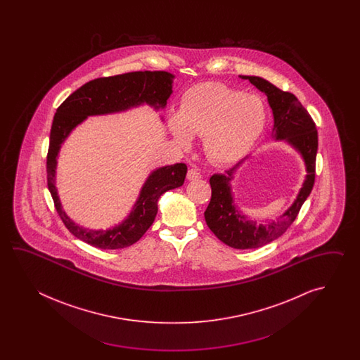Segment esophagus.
I'll list each match as a JSON object with an SVG mask.
<instances>
[{"label": "esophagus", "mask_w": 360, "mask_h": 360, "mask_svg": "<svg viewBox=\"0 0 360 360\" xmlns=\"http://www.w3.org/2000/svg\"><path fill=\"white\" fill-rule=\"evenodd\" d=\"M186 177H188V180H197V179H200L202 175H200L198 169H191L188 171Z\"/></svg>", "instance_id": "obj_1"}]
</instances>
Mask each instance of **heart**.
Returning a JSON list of instances; mask_svg holds the SVG:
<instances>
[{
    "label": "heart",
    "mask_w": 360,
    "mask_h": 360,
    "mask_svg": "<svg viewBox=\"0 0 360 360\" xmlns=\"http://www.w3.org/2000/svg\"><path fill=\"white\" fill-rule=\"evenodd\" d=\"M265 124L266 108L261 98L219 82L189 89L179 115L169 120L179 146H191V135L203 136L207 155L221 165L234 163L248 153Z\"/></svg>",
    "instance_id": "b5f03b06"
}]
</instances>
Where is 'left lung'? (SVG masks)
Instances as JSON below:
<instances>
[{
    "instance_id": "1",
    "label": "left lung",
    "mask_w": 360,
    "mask_h": 360,
    "mask_svg": "<svg viewBox=\"0 0 360 360\" xmlns=\"http://www.w3.org/2000/svg\"><path fill=\"white\" fill-rule=\"evenodd\" d=\"M248 79L268 96L269 105L273 109L274 129L273 136L284 140L299 152L306 166L305 181L296 200L276 221L264 225L251 221L242 214L234 203L230 181L233 174L240 166L237 163L226 174H214L210 179L212 195L205 211L207 225L216 237L229 247L237 250L259 248L281 237L296 220L300 208L313 191L315 181V160L318 152V131L309 112L291 92L283 91L266 79L256 76H239Z\"/></svg>"
}]
</instances>
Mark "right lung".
I'll use <instances>...</instances> for the list:
<instances>
[{
  "label": "right lung",
  "instance_id": "add662e5",
  "mask_svg": "<svg viewBox=\"0 0 360 360\" xmlns=\"http://www.w3.org/2000/svg\"><path fill=\"white\" fill-rule=\"evenodd\" d=\"M172 79L174 76L163 70L101 77L81 86L56 109L47 152V186L64 225L84 243L101 250H118L136 243L153 224L160 197L163 193L183 185L188 167L185 163H176L155 169L146 179L134 210L124 221L112 229H84L64 212L55 186L56 157L63 141L89 115L122 112L144 103L155 109L166 107L172 92Z\"/></svg>",
  "mask_w": 360,
  "mask_h": 360
}]
</instances>
